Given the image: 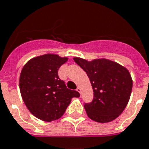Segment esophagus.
Instances as JSON below:
<instances>
[{
    "label": "esophagus",
    "mask_w": 149,
    "mask_h": 149,
    "mask_svg": "<svg viewBox=\"0 0 149 149\" xmlns=\"http://www.w3.org/2000/svg\"><path fill=\"white\" fill-rule=\"evenodd\" d=\"M77 91L79 93V94H81V89H80V87H77Z\"/></svg>",
    "instance_id": "obj_1"
}]
</instances>
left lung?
Segmentation results:
<instances>
[{
  "mask_svg": "<svg viewBox=\"0 0 149 149\" xmlns=\"http://www.w3.org/2000/svg\"><path fill=\"white\" fill-rule=\"evenodd\" d=\"M73 60L86 72L94 91L92 102L84 104L88 117L98 123L116 119L125 109L131 95L133 81L129 71L105 58L88 62L75 57Z\"/></svg>",
  "mask_w": 149,
  "mask_h": 149,
  "instance_id": "1",
  "label": "left lung"
}]
</instances>
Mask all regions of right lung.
Here are the masks:
<instances>
[{
	"label": "right lung",
	"instance_id": "right-lung-1",
	"mask_svg": "<svg viewBox=\"0 0 149 149\" xmlns=\"http://www.w3.org/2000/svg\"><path fill=\"white\" fill-rule=\"evenodd\" d=\"M68 58L54 54L35 57L26 63L19 77L22 97L27 109L40 120L52 122L62 117L79 92L68 89L58 71Z\"/></svg>",
	"mask_w": 149,
	"mask_h": 149
}]
</instances>
